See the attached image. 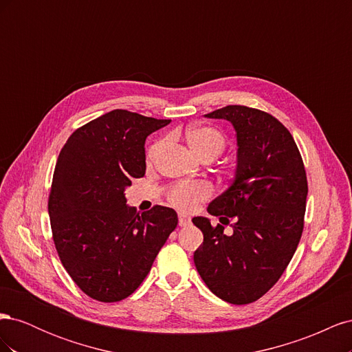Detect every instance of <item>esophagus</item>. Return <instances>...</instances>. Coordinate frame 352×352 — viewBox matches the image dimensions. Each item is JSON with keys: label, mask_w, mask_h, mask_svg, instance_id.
Segmentation results:
<instances>
[{"label": "esophagus", "mask_w": 352, "mask_h": 352, "mask_svg": "<svg viewBox=\"0 0 352 352\" xmlns=\"http://www.w3.org/2000/svg\"><path fill=\"white\" fill-rule=\"evenodd\" d=\"M190 225V219L185 214H179V226L180 228H186Z\"/></svg>", "instance_id": "34e87169"}]
</instances>
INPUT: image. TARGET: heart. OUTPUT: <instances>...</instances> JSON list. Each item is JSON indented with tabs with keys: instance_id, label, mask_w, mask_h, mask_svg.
Segmentation results:
<instances>
[{
	"instance_id": "b5f03b06",
	"label": "heart",
	"mask_w": 352,
	"mask_h": 352,
	"mask_svg": "<svg viewBox=\"0 0 352 352\" xmlns=\"http://www.w3.org/2000/svg\"><path fill=\"white\" fill-rule=\"evenodd\" d=\"M188 142L199 158L206 155L217 157L223 153L226 146V140L220 131L211 126H197L189 129ZM163 142H155L150 146L146 153L148 162H153L157 154L162 150ZM211 186L206 182H184L177 184L168 190L170 204L180 211H192L199 202L211 197Z\"/></svg>"
}]
</instances>
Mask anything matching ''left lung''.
I'll return each mask as SVG.
<instances>
[{
    "instance_id": "8db88e82",
    "label": "left lung",
    "mask_w": 352,
    "mask_h": 352,
    "mask_svg": "<svg viewBox=\"0 0 352 352\" xmlns=\"http://www.w3.org/2000/svg\"><path fill=\"white\" fill-rule=\"evenodd\" d=\"M232 123L238 162L232 185L207 211L235 219L230 236L206 217H194L204 242L194 252L208 289L230 304L257 301L279 280L304 229L305 168L292 135L272 114L228 105L206 114Z\"/></svg>"
}]
</instances>
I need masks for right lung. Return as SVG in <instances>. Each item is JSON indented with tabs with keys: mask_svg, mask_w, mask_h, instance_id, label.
I'll return each instance as SVG.
<instances>
[{
	"mask_svg": "<svg viewBox=\"0 0 352 352\" xmlns=\"http://www.w3.org/2000/svg\"><path fill=\"white\" fill-rule=\"evenodd\" d=\"M170 120L113 110L74 131L60 151L48 212L58 257L88 296L116 302L133 294L177 226L173 208L142 214L126 204L145 175V140Z\"/></svg>",
	"mask_w": 352,
	"mask_h": 352,
	"instance_id": "obj_1",
	"label": "right lung"
}]
</instances>
